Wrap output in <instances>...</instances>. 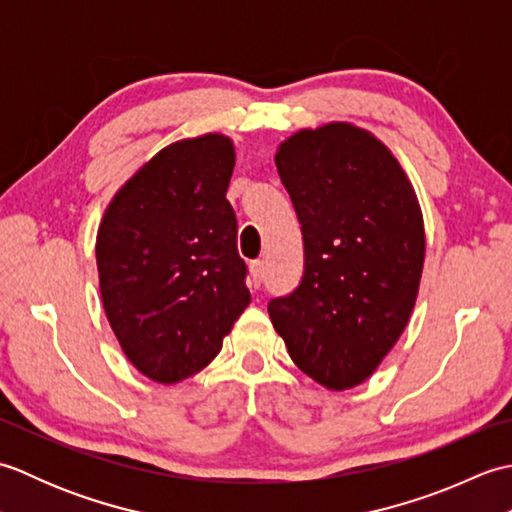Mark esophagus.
Instances as JSON below:
<instances>
[{"label": "esophagus", "mask_w": 512, "mask_h": 512, "mask_svg": "<svg viewBox=\"0 0 512 512\" xmlns=\"http://www.w3.org/2000/svg\"><path fill=\"white\" fill-rule=\"evenodd\" d=\"M264 281V262H253L250 264V286L259 288Z\"/></svg>", "instance_id": "obj_1"}]
</instances>
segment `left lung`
Here are the masks:
<instances>
[{"label":"left lung","instance_id":"obj_1","mask_svg":"<svg viewBox=\"0 0 512 512\" xmlns=\"http://www.w3.org/2000/svg\"><path fill=\"white\" fill-rule=\"evenodd\" d=\"M303 235V277L268 314L319 385H361L400 339L424 264L422 211L391 151L361 127L301 129L277 149Z\"/></svg>","mask_w":512,"mask_h":512}]
</instances>
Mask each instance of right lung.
Segmentation results:
<instances>
[{"label":"right lung","mask_w":512,"mask_h":512,"mask_svg":"<svg viewBox=\"0 0 512 512\" xmlns=\"http://www.w3.org/2000/svg\"><path fill=\"white\" fill-rule=\"evenodd\" d=\"M231 138L178 140L107 206L96 266L107 321L140 374L162 385L198 374L250 303L226 189Z\"/></svg>","instance_id":"1"}]
</instances>
